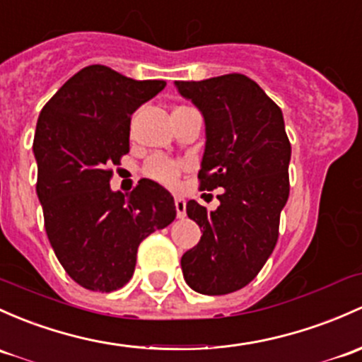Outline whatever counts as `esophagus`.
<instances>
[{"mask_svg": "<svg viewBox=\"0 0 362 362\" xmlns=\"http://www.w3.org/2000/svg\"><path fill=\"white\" fill-rule=\"evenodd\" d=\"M175 208H177L178 218H184L185 216V201L182 199V197H175Z\"/></svg>", "mask_w": 362, "mask_h": 362, "instance_id": "34e87169", "label": "esophagus"}]
</instances>
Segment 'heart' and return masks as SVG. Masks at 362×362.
Here are the masks:
<instances>
[{
	"label": "heart",
	"instance_id": "b5f03b06",
	"mask_svg": "<svg viewBox=\"0 0 362 362\" xmlns=\"http://www.w3.org/2000/svg\"><path fill=\"white\" fill-rule=\"evenodd\" d=\"M178 109H175V111H178ZM144 171H146L147 177H151L152 180H158L161 182V184H173V182L177 180L178 173H180V165L175 161H170V159L166 158H161V156H154V158H151L149 161L146 163Z\"/></svg>",
	"mask_w": 362,
	"mask_h": 362
}]
</instances>
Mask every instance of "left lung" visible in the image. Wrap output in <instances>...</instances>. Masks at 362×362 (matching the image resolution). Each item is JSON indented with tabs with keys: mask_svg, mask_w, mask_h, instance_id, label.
I'll list each match as a JSON object with an SVG mask.
<instances>
[{
	"mask_svg": "<svg viewBox=\"0 0 362 362\" xmlns=\"http://www.w3.org/2000/svg\"><path fill=\"white\" fill-rule=\"evenodd\" d=\"M175 86L204 117L201 191L223 189L215 211L187 203L203 235L182 257V272L194 291L227 295L253 281L276 246L290 196V140L281 109L245 74Z\"/></svg>",
	"mask_w": 362,
	"mask_h": 362,
	"instance_id": "left-lung-1",
	"label": "left lung"
}]
</instances>
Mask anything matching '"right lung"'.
<instances>
[{
    "instance_id": "right-lung-1",
    "label": "right lung",
    "mask_w": 362,
    "mask_h": 362,
    "mask_svg": "<svg viewBox=\"0 0 362 362\" xmlns=\"http://www.w3.org/2000/svg\"><path fill=\"white\" fill-rule=\"evenodd\" d=\"M166 86L88 66L47 102L33 152L36 194L57 258L79 286L109 293L132 279L139 245L177 216L173 196L142 178L112 191V165L130 151L132 114Z\"/></svg>"
}]
</instances>
